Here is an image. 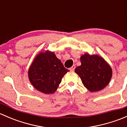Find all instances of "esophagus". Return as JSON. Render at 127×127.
<instances>
[{
    "instance_id": "34e87169",
    "label": "esophagus",
    "mask_w": 127,
    "mask_h": 127,
    "mask_svg": "<svg viewBox=\"0 0 127 127\" xmlns=\"http://www.w3.org/2000/svg\"><path fill=\"white\" fill-rule=\"evenodd\" d=\"M75 65H73V66H72L71 68L69 69V70H70V71H74V70H75Z\"/></svg>"
}]
</instances>
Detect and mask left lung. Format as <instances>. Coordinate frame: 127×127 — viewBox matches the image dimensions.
<instances>
[{
	"label": "left lung",
	"mask_w": 127,
	"mask_h": 127,
	"mask_svg": "<svg viewBox=\"0 0 127 127\" xmlns=\"http://www.w3.org/2000/svg\"><path fill=\"white\" fill-rule=\"evenodd\" d=\"M81 65L75 68L84 86L91 92H98L108 85L112 69L103 58L88 53L80 57Z\"/></svg>",
	"instance_id": "left-lung-1"
}]
</instances>
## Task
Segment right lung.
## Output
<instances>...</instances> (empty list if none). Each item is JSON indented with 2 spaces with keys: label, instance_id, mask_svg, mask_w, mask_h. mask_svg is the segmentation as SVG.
Returning a JSON list of instances; mask_svg holds the SVG:
<instances>
[{
  "label": "right lung",
  "instance_id": "obj_1",
  "mask_svg": "<svg viewBox=\"0 0 127 127\" xmlns=\"http://www.w3.org/2000/svg\"><path fill=\"white\" fill-rule=\"evenodd\" d=\"M68 71L53 52L47 51L35 57L28 75L31 83L37 90L51 94L55 92L63 77Z\"/></svg>",
  "mask_w": 127,
  "mask_h": 127
}]
</instances>
